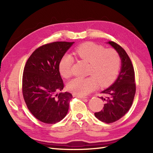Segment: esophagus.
<instances>
[{"label": "esophagus", "instance_id": "esophagus-1", "mask_svg": "<svg viewBox=\"0 0 153 153\" xmlns=\"http://www.w3.org/2000/svg\"><path fill=\"white\" fill-rule=\"evenodd\" d=\"M74 97H78L79 99H87V97H83V96H79V95H73Z\"/></svg>", "mask_w": 153, "mask_h": 153}]
</instances>
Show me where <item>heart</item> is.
I'll return each mask as SVG.
<instances>
[{"label":"heart","instance_id":"heart-1","mask_svg":"<svg viewBox=\"0 0 153 153\" xmlns=\"http://www.w3.org/2000/svg\"><path fill=\"white\" fill-rule=\"evenodd\" d=\"M73 54L87 63H89L86 78L76 77L67 84V89L74 95L85 96L100 86L111 83L118 75L121 60L119 54L112 48H105L93 43H85L79 45ZM74 59L69 54L61 58L58 69L61 76L68 78L71 76Z\"/></svg>","mask_w":153,"mask_h":153}]
</instances>
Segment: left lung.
<instances>
[{"label":"left lung","mask_w":153,"mask_h":153,"mask_svg":"<svg viewBox=\"0 0 153 153\" xmlns=\"http://www.w3.org/2000/svg\"><path fill=\"white\" fill-rule=\"evenodd\" d=\"M108 43L118 52L122 60L121 71L116 82L102 91L101 99L105 104L95 116L106 123H113L124 116L131 108L136 91L135 71L131 61L123 48L114 41Z\"/></svg>","instance_id":"8db88e82"}]
</instances>
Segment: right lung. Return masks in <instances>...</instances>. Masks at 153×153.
<instances>
[{"mask_svg":"<svg viewBox=\"0 0 153 153\" xmlns=\"http://www.w3.org/2000/svg\"><path fill=\"white\" fill-rule=\"evenodd\" d=\"M74 42L56 41L37 48L25 65L22 93L28 110L39 121L53 124L66 116L71 93L64 88L58 65Z\"/></svg>","mask_w":153,"mask_h":153,"instance_id":"right-lung-1","label":"right lung"}]
</instances>
